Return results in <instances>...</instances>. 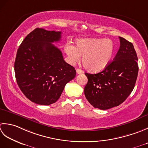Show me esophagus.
I'll return each mask as SVG.
<instances>
[{
  "label": "esophagus",
  "mask_w": 148,
  "mask_h": 148,
  "mask_svg": "<svg viewBox=\"0 0 148 148\" xmlns=\"http://www.w3.org/2000/svg\"><path fill=\"white\" fill-rule=\"evenodd\" d=\"M76 71H77V74H83L84 73V71L83 70H80V69H79V68H77L76 70Z\"/></svg>",
  "instance_id": "esophagus-1"
}]
</instances>
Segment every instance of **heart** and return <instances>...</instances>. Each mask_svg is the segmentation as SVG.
I'll use <instances>...</instances> for the list:
<instances>
[{
	"label": "heart",
	"mask_w": 148,
	"mask_h": 148,
	"mask_svg": "<svg viewBox=\"0 0 148 148\" xmlns=\"http://www.w3.org/2000/svg\"><path fill=\"white\" fill-rule=\"evenodd\" d=\"M69 61L75 64L82 56V64L87 70L99 71L112 59L116 46L110 39L82 38L76 41L75 47L67 44L64 47Z\"/></svg>",
	"instance_id": "1"
}]
</instances>
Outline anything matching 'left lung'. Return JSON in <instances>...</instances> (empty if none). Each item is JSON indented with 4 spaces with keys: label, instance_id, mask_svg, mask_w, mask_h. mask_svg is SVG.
I'll return each mask as SVG.
<instances>
[{
    "label": "left lung",
    "instance_id": "left-lung-1",
    "mask_svg": "<svg viewBox=\"0 0 148 148\" xmlns=\"http://www.w3.org/2000/svg\"><path fill=\"white\" fill-rule=\"evenodd\" d=\"M120 47L114 61L96 74L86 73L84 94L95 108L101 110L117 107L130 95L136 82L138 58L131 42L119 37Z\"/></svg>",
    "mask_w": 148,
    "mask_h": 148
}]
</instances>
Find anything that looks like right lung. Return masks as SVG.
<instances>
[{"label": "right lung", "instance_id": "obj_1", "mask_svg": "<svg viewBox=\"0 0 148 148\" xmlns=\"http://www.w3.org/2000/svg\"><path fill=\"white\" fill-rule=\"evenodd\" d=\"M61 31L36 28L18 49L14 73L18 85L29 100L49 105L58 100L76 70L64 61L61 51L52 43L59 41Z\"/></svg>", "mask_w": 148, "mask_h": 148}]
</instances>
